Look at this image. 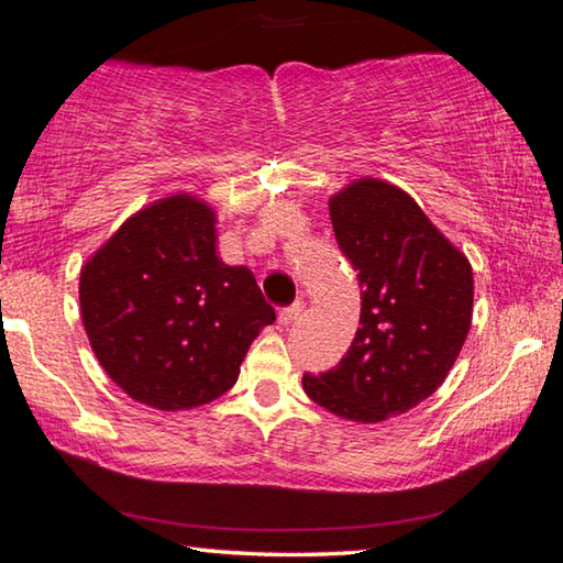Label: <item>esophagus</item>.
<instances>
[{"instance_id":"esophagus-1","label":"esophagus","mask_w":563,"mask_h":563,"mask_svg":"<svg viewBox=\"0 0 563 563\" xmlns=\"http://www.w3.org/2000/svg\"><path fill=\"white\" fill-rule=\"evenodd\" d=\"M302 308H305V305L300 300H295L292 305H285V308H280L278 310V322H280V325H290V322L300 316Z\"/></svg>"}]
</instances>
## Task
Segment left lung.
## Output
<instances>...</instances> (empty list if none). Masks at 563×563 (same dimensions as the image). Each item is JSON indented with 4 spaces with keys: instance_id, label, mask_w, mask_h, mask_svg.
<instances>
[{
    "instance_id": "1",
    "label": "left lung",
    "mask_w": 563,
    "mask_h": 563,
    "mask_svg": "<svg viewBox=\"0 0 563 563\" xmlns=\"http://www.w3.org/2000/svg\"><path fill=\"white\" fill-rule=\"evenodd\" d=\"M338 245L360 280V328L335 367L302 375L312 402L352 422H383L430 397L472 325L474 278L464 253L412 198L360 178L330 198Z\"/></svg>"
}]
</instances>
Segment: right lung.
<instances>
[{"label": "right lung", "instance_id": "right-lung-1", "mask_svg": "<svg viewBox=\"0 0 563 563\" xmlns=\"http://www.w3.org/2000/svg\"><path fill=\"white\" fill-rule=\"evenodd\" d=\"M203 201L170 196L129 218L81 268V320L107 375L148 407L190 409L235 385L261 328L273 325L245 265L216 251Z\"/></svg>", "mask_w": 563, "mask_h": 563}]
</instances>
